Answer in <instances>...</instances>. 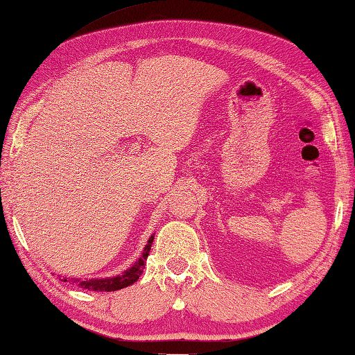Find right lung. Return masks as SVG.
<instances>
[{
  "label": "right lung",
  "mask_w": 355,
  "mask_h": 355,
  "mask_svg": "<svg viewBox=\"0 0 355 355\" xmlns=\"http://www.w3.org/2000/svg\"><path fill=\"white\" fill-rule=\"evenodd\" d=\"M153 242H154V236L149 237V241L146 243V247H144L141 257H139L135 264L129 269L124 270L121 275H114V277H107V278H86V280H81V278H67L64 277L61 278V282H69V283H77L80 288L83 289H88V291H118V289H123L130 286V284L135 283L139 275L143 274V269L144 266H146V259H148V254L150 252V247H153Z\"/></svg>",
  "instance_id": "add662e5"
}]
</instances>
